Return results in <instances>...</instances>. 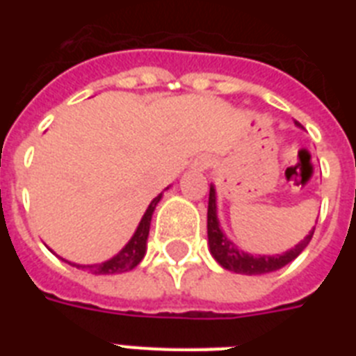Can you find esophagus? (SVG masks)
I'll return each instance as SVG.
<instances>
[{"label":"esophagus","instance_id":"esophagus-1","mask_svg":"<svg viewBox=\"0 0 356 356\" xmlns=\"http://www.w3.org/2000/svg\"><path fill=\"white\" fill-rule=\"evenodd\" d=\"M212 164V159L209 155H200L197 159H195L194 162H192V168L194 170H197V172H205L207 168L211 166Z\"/></svg>","mask_w":356,"mask_h":356}]
</instances>
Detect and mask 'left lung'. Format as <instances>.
I'll list each match as a JSON object with an SVG mask.
<instances>
[{
    "label": "left lung",
    "mask_w": 356,
    "mask_h": 356,
    "mask_svg": "<svg viewBox=\"0 0 356 356\" xmlns=\"http://www.w3.org/2000/svg\"><path fill=\"white\" fill-rule=\"evenodd\" d=\"M314 229L310 231L307 236L288 249L281 254H253L243 251L233 242L229 240L227 234L223 233L222 225H220V218H218V203H216V188L211 184V194H209V211H207V234H209V251L214 257L218 264L225 268V270L233 271V273H242V275H264L284 268L290 264L299 253L303 251L309 242L312 240Z\"/></svg>",
    "instance_id": "obj_1"
}]
</instances>
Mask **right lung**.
I'll use <instances>...</instances> for the list:
<instances>
[{"mask_svg": "<svg viewBox=\"0 0 356 356\" xmlns=\"http://www.w3.org/2000/svg\"><path fill=\"white\" fill-rule=\"evenodd\" d=\"M162 194L164 192H161L155 200L151 201L149 207L145 209L144 216L140 220L138 227H136L134 234L131 236V240L120 249L118 253L114 254L113 259L99 262V264H75V262H68L66 259H63L64 262H68V264L75 266L79 270H88L90 273H96V275H116V273H125V271H131L133 268H136L140 264V260L144 259L145 249H147L151 218H153V212H155L159 201L162 200Z\"/></svg>", "mask_w": 356, "mask_h": 356, "instance_id": "add662e5", "label": "right lung"}]
</instances>
